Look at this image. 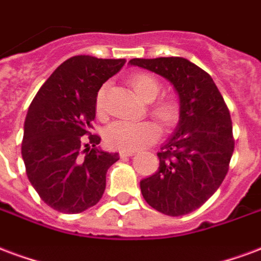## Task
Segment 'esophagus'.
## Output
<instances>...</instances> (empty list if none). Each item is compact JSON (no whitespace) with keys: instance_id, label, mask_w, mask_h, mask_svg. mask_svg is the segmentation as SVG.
Masks as SVG:
<instances>
[{"instance_id":"esophagus-1","label":"esophagus","mask_w":261,"mask_h":261,"mask_svg":"<svg viewBox=\"0 0 261 261\" xmlns=\"http://www.w3.org/2000/svg\"><path fill=\"white\" fill-rule=\"evenodd\" d=\"M134 153H136V150H120L119 152L120 158H128V156H133Z\"/></svg>"}]
</instances>
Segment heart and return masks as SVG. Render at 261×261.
I'll return each instance as SVG.
<instances>
[{
  "label": "heart",
  "instance_id": "heart-1",
  "mask_svg": "<svg viewBox=\"0 0 261 261\" xmlns=\"http://www.w3.org/2000/svg\"><path fill=\"white\" fill-rule=\"evenodd\" d=\"M134 91L144 101H153L160 92V83L149 74H137L131 79ZM105 88H101L96 96V109H103ZM150 113L155 116L163 127H171L178 121L179 103L171 96L160 98L150 106ZM160 136L159 127L149 120L131 121L117 120L108 125L105 131V140L113 148L124 150H137L150 145Z\"/></svg>",
  "mask_w": 261,
  "mask_h": 261
}]
</instances>
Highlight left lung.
Here are the masks:
<instances>
[{
	"label": "left lung",
	"instance_id": "8db88e82",
	"mask_svg": "<svg viewBox=\"0 0 261 261\" xmlns=\"http://www.w3.org/2000/svg\"><path fill=\"white\" fill-rule=\"evenodd\" d=\"M128 63L165 77L179 98L178 125L158 153L159 170L140 182L142 196L167 216L191 213L228 173L235 146L228 108L209 73L185 58H136Z\"/></svg>",
	"mask_w": 261,
	"mask_h": 261
}]
</instances>
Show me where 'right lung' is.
Returning a JSON list of instances; mask_svg holds the SVG:
<instances>
[{
    "label": "right lung",
    "mask_w": 261,
    "mask_h": 261,
    "mask_svg": "<svg viewBox=\"0 0 261 261\" xmlns=\"http://www.w3.org/2000/svg\"><path fill=\"white\" fill-rule=\"evenodd\" d=\"M124 63L90 55L70 58L48 77L29 106L22 158L29 181L52 209L82 213L101 200L106 171L119 153L96 146L101 137L91 134V123L99 88Z\"/></svg>",
    "instance_id": "right-lung-1"
}]
</instances>
